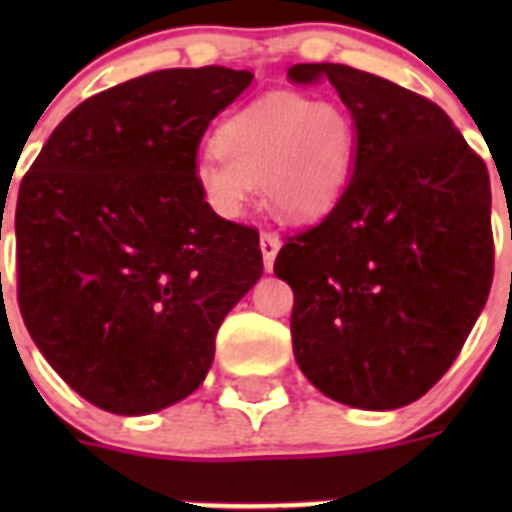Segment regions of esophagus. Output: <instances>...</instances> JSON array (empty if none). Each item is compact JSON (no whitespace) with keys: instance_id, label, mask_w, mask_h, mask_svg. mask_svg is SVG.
Returning a JSON list of instances; mask_svg holds the SVG:
<instances>
[{"instance_id":"obj_1","label":"esophagus","mask_w":512,"mask_h":512,"mask_svg":"<svg viewBox=\"0 0 512 512\" xmlns=\"http://www.w3.org/2000/svg\"><path fill=\"white\" fill-rule=\"evenodd\" d=\"M279 248H282V241H279V235L261 233V256H264L266 271L274 269V259H277Z\"/></svg>"}]
</instances>
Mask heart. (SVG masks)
<instances>
[{
    "label": "heart",
    "instance_id": "1",
    "mask_svg": "<svg viewBox=\"0 0 512 512\" xmlns=\"http://www.w3.org/2000/svg\"><path fill=\"white\" fill-rule=\"evenodd\" d=\"M212 143L217 153L197 158L192 174L217 215H241L261 184L279 217L310 220L341 194L354 128L333 104L271 92L225 117Z\"/></svg>",
    "mask_w": 512,
    "mask_h": 512
}]
</instances>
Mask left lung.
Segmentation results:
<instances>
[{
  "label": "left lung",
  "mask_w": 512,
  "mask_h": 512,
  "mask_svg": "<svg viewBox=\"0 0 512 512\" xmlns=\"http://www.w3.org/2000/svg\"><path fill=\"white\" fill-rule=\"evenodd\" d=\"M351 112V176L318 225L287 238L292 348L330 400L410 405L449 372L492 284L490 174L431 99L343 63H297Z\"/></svg>",
  "instance_id": "obj_1"
}]
</instances>
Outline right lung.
Masks as SVG:
<instances>
[{"instance_id":"right-lung-1","label":"right lung","mask_w":512,"mask_h":512,"mask_svg":"<svg viewBox=\"0 0 512 512\" xmlns=\"http://www.w3.org/2000/svg\"><path fill=\"white\" fill-rule=\"evenodd\" d=\"M253 81L164 69L81 102L17 194V302L45 361L97 408L148 415L210 372L220 323L259 282V233L194 184L210 120Z\"/></svg>"}]
</instances>
